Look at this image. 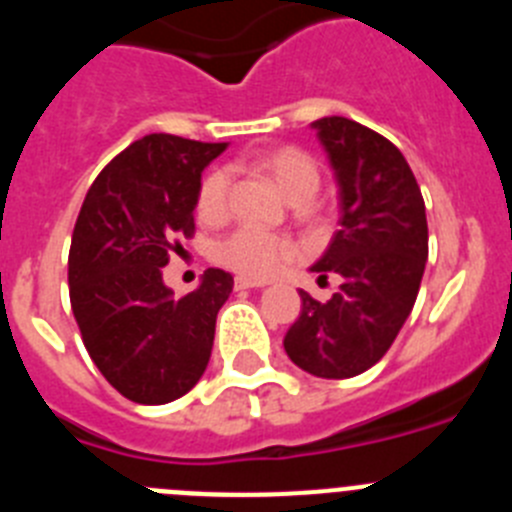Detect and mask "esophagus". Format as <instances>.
Listing matches in <instances>:
<instances>
[{
	"mask_svg": "<svg viewBox=\"0 0 512 512\" xmlns=\"http://www.w3.org/2000/svg\"><path fill=\"white\" fill-rule=\"evenodd\" d=\"M235 289H256V287H264L266 282L261 279H248V277H235Z\"/></svg>",
	"mask_w": 512,
	"mask_h": 512,
	"instance_id": "obj_1",
	"label": "esophagus"
}]
</instances>
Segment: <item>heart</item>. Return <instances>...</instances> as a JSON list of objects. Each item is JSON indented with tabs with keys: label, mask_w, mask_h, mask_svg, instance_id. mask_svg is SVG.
Here are the masks:
<instances>
[{
	"label": "heart",
	"mask_w": 512,
	"mask_h": 512,
	"mask_svg": "<svg viewBox=\"0 0 512 512\" xmlns=\"http://www.w3.org/2000/svg\"><path fill=\"white\" fill-rule=\"evenodd\" d=\"M253 164L259 166L271 182L277 184L292 202H305L318 192L320 171L310 153L295 146H279L261 151L253 156ZM230 174L225 169H215L202 179L197 192V215L202 220H217L228 210ZM292 243L279 235L264 233L256 228H241L228 235L215 246V259L228 269L246 274V277L264 279L277 274L292 259Z\"/></svg>",
	"instance_id": "heart-1"
}]
</instances>
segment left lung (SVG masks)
I'll use <instances>...</instances> for the list:
<instances>
[{
  "label": "left lung",
  "mask_w": 512,
  "mask_h": 512,
  "mask_svg": "<svg viewBox=\"0 0 512 512\" xmlns=\"http://www.w3.org/2000/svg\"><path fill=\"white\" fill-rule=\"evenodd\" d=\"M336 174L341 230L310 271L341 277L328 302L300 289L302 310L284 351L312 377L348 379L392 346L418 297L428 223L418 182L400 148L348 117L310 125Z\"/></svg>",
  "instance_id": "left-lung-1"
}]
</instances>
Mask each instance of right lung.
<instances>
[{"label": "right lung", "mask_w": 512, "mask_h": 512, "mask_svg": "<svg viewBox=\"0 0 512 512\" xmlns=\"http://www.w3.org/2000/svg\"><path fill=\"white\" fill-rule=\"evenodd\" d=\"M225 148L166 133L135 140L94 179L76 217L71 310L99 372L138 405L187 395L210 361L233 277L207 269L176 300L161 269L176 238L194 233L202 171Z\"/></svg>", "instance_id": "add662e5"}]
</instances>
